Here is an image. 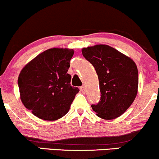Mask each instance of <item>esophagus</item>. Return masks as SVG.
I'll return each instance as SVG.
<instances>
[{"mask_svg": "<svg viewBox=\"0 0 159 159\" xmlns=\"http://www.w3.org/2000/svg\"><path fill=\"white\" fill-rule=\"evenodd\" d=\"M80 90H81V91L83 93H85V87L84 86H81V87H80Z\"/></svg>", "mask_w": 159, "mask_h": 159, "instance_id": "esophagus-1", "label": "esophagus"}]
</instances>
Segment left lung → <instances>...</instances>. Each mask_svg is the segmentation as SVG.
<instances>
[{"mask_svg":"<svg viewBox=\"0 0 159 159\" xmlns=\"http://www.w3.org/2000/svg\"><path fill=\"white\" fill-rule=\"evenodd\" d=\"M85 59L98 75L101 97L91 105L97 116L105 120L121 116L137 96L138 71L131 58L107 45L82 49Z\"/></svg>","mask_w":159,"mask_h":159,"instance_id":"1","label":"left lung"}]
</instances>
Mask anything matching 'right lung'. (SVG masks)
Returning a JSON list of instances; mask_svg holds the SVG:
<instances>
[{"mask_svg": "<svg viewBox=\"0 0 159 159\" xmlns=\"http://www.w3.org/2000/svg\"><path fill=\"white\" fill-rule=\"evenodd\" d=\"M72 49L50 48L45 51L20 72L19 84L21 100L26 108L45 120H56L68 113L78 87L70 84L67 73Z\"/></svg>", "mask_w": 159, "mask_h": 159, "instance_id": "1", "label": "right lung"}]
</instances>
